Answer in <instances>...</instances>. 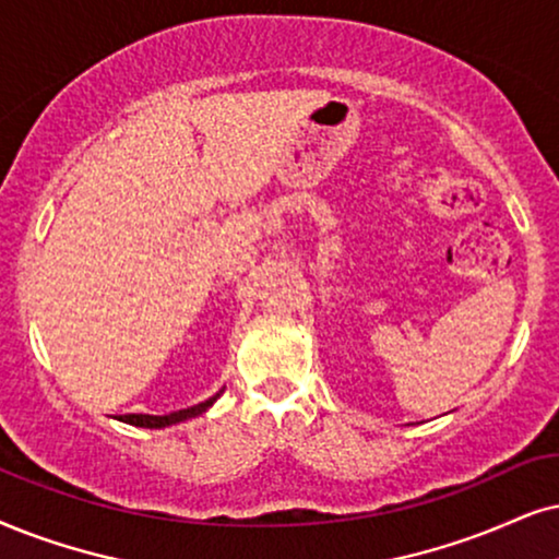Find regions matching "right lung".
Returning a JSON list of instances; mask_svg holds the SVG:
<instances>
[{"mask_svg":"<svg viewBox=\"0 0 559 559\" xmlns=\"http://www.w3.org/2000/svg\"><path fill=\"white\" fill-rule=\"evenodd\" d=\"M224 390H218L214 397H209L206 402H198L193 407H186V409H175V413H167V415H144V413H131V415H121L118 420L129 423V426H136V428H167V426H178L182 420H190V418H198V415L206 413L209 407H214V402L222 397Z\"/></svg>","mask_w":559,"mask_h":559,"instance_id":"add662e5","label":"right lung"}]
</instances>
